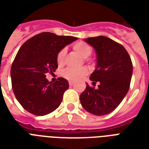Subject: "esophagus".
Returning a JSON list of instances; mask_svg holds the SVG:
<instances>
[{"mask_svg":"<svg viewBox=\"0 0 149 149\" xmlns=\"http://www.w3.org/2000/svg\"><path fill=\"white\" fill-rule=\"evenodd\" d=\"M68 84H69L70 86H72V85L74 84V83H73V82H72V81H69V83H68Z\"/></svg>","mask_w":149,"mask_h":149,"instance_id":"esophagus-1","label":"esophagus"}]
</instances>
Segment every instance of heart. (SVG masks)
Segmentation results:
<instances>
[{
    "mask_svg": "<svg viewBox=\"0 0 149 149\" xmlns=\"http://www.w3.org/2000/svg\"><path fill=\"white\" fill-rule=\"evenodd\" d=\"M72 49H74L75 52H77L81 55L83 58H88L92 53V47L87 43L83 42V41H79V42L75 43ZM65 56V50L61 49L59 51L56 56V61L59 65H62L64 64ZM88 74V70L85 68H80V69H73V68H66L65 71L63 72V76L64 77L66 78L67 80L70 81H77L84 78Z\"/></svg>",
    "mask_w": 149,
    "mask_h": 149,
    "instance_id": "b5f03b06",
    "label": "heart"
}]
</instances>
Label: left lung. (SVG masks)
<instances>
[{
  "mask_svg": "<svg viewBox=\"0 0 149 149\" xmlns=\"http://www.w3.org/2000/svg\"><path fill=\"white\" fill-rule=\"evenodd\" d=\"M96 51L97 66L90 80L98 88L86 84L81 94L82 107L96 116L107 115L120 104L128 93L132 75V64L124 46L107 37L84 40Z\"/></svg>",
  "mask_w": 149,
  "mask_h": 149,
  "instance_id": "8db88e82",
  "label": "left lung"
}]
</instances>
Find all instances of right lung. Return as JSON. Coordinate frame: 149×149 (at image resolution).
<instances>
[{
  "label": "right lung",
  "instance_id": "right-lung-1",
  "mask_svg": "<svg viewBox=\"0 0 149 149\" xmlns=\"http://www.w3.org/2000/svg\"><path fill=\"white\" fill-rule=\"evenodd\" d=\"M77 38L41 33L22 45L11 67L12 87L18 102L24 109L36 116H45L56 110L68 88L65 78L49 82L47 72L58 67L56 56Z\"/></svg>",
  "mask_w": 149,
  "mask_h": 149
}]
</instances>
